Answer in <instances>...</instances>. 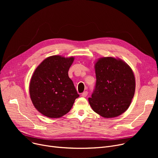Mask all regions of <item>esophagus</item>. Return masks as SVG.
<instances>
[{"instance_id": "obj_1", "label": "esophagus", "mask_w": 158, "mask_h": 158, "mask_svg": "<svg viewBox=\"0 0 158 158\" xmlns=\"http://www.w3.org/2000/svg\"><path fill=\"white\" fill-rule=\"evenodd\" d=\"M88 92H86H86H84L83 93H82L81 95H82V97H86L88 95Z\"/></svg>"}]
</instances>
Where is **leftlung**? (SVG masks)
<instances>
[{"mask_svg": "<svg viewBox=\"0 0 158 158\" xmlns=\"http://www.w3.org/2000/svg\"><path fill=\"white\" fill-rule=\"evenodd\" d=\"M95 69L96 83L89 103L104 118L118 117L128 109L134 97V73L125 62L111 57L100 58Z\"/></svg>", "mask_w": 158, "mask_h": 158, "instance_id": "8db88e82", "label": "left lung"}]
</instances>
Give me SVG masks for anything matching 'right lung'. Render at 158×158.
Wrapping results in <instances>:
<instances>
[{
  "label": "right lung",
  "instance_id": "1",
  "mask_svg": "<svg viewBox=\"0 0 158 158\" xmlns=\"http://www.w3.org/2000/svg\"><path fill=\"white\" fill-rule=\"evenodd\" d=\"M73 57L52 56L44 60L31 79L29 93L36 109L49 118H60L69 113L79 97L69 70Z\"/></svg>",
  "mask_w": 158,
  "mask_h": 158
}]
</instances>
